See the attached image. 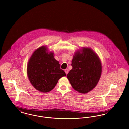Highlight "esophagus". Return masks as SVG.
I'll use <instances>...</instances> for the list:
<instances>
[{
  "label": "esophagus",
  "mask_w": 129,
  "mask_h": 129,
  "mask_svg": "<svg viewBox=\"0 0 129 129\" xmlns=\"http://www.w3.org/2000/svg\"><path fill=\"white\" fill-rule=\"evenodd\" d=\"M64 71H65V73H66V74L67 75L68 74V73L69 70L68 69H65V70H64Z\"/></svg>",
  "instance_id": "esophagus-1"
}]
</instances>
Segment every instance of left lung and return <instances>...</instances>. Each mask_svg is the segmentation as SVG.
<instances>
[{"label": "left lung", "mask_w": 129, "mask_h": 129, "mask_svg": "<svg viewBox=\"0 0 129 129\" xmlns=\"http://www.w3.org/2000/svg\"><path fill=\"white\" fill-rule=\"evenodd\" d=\"M71 66L67 78L74 90L86 94L95 88L101 77L102 64L92 48L82 47L75 51Z\"/></svg>", "instance_id": "obj_1"}]
</instances>
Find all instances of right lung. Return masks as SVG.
Wrapping results in <instances>:
<instances>
[{"label":"right lung","mask_w":129,"mask_h":129,"mask_svg":"<svg viewBox=\"0 0 129 129\" xmlns=\"http://www.w3.org/2000/svg\"><path fill=\"white\" fill-rule=\"evenodd\" d=\"M27 73L31 85L43 93L52 90L59 80L66 76L59 62L55 59L54 52L49 51L46 46L33 52L27 63Z\"/></svg>","instance_id":"add662e5"}]
</instances>
